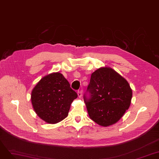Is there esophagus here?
Returning <instances> with one entry per match:
<instances>
[{"mask_svg":"<svg viewBox=\"0 0 159 159\" xmlns=\"http://www.w3.org/2000/svg\"><path fill=\"white\" fill-rule=\"evenodd\" d=\"M77 94H78V96L79 98H81L82 95H83V91H82V90H79L77 92Z\"/></svg>","mask_w":159,"mask_h":159,"instance_id":"1","label":"esophagus"}]
</instances>
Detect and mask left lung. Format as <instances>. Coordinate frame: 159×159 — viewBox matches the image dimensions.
<instances>
[{
	"label": "left lung",
	"instance_id": "8db88e82",
	"mask_svg": "<svg viewBox=\"0 0 159 159\" xmlns=\"http://www.w3.org/2000/svg\"><path fill=\"white\" fill-rule=\"evenodd\" d=\"M132 97L126 80L113 69L102 67L91 75L83 98L90 119L108 126L120 119L130 107Z\"/></svg>",
	"mask_w": 159,
	"mask_h": 159
}]
</instances>
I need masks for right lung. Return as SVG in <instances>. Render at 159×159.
I'll list each match as a JSON object with an SVG mask.
<instances>
[{"instance_id": "1", "label": "right lung", "mask_w": 159, "mask_h": 159, "mask_svg": "<svg viewBox=\"0 0 159 159\" xmlns=\"http://www.w3.org/2000/svg\"><path fill=\"white\" fill-rule=\"evenodd\" d=\"M77 96L62 74L54 73L44 76L35 86L31 102L40 119L55 124L67 117L70 104Z\"/></svg>"}]
</instances>
